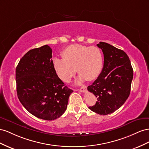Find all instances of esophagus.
I'll return each instance as SVG.
<instances>
[{
	"label": "esophagus",
	"instance_id": "34e87169",
	"mask_svg": "<svg viewBox=\"0 0 149 149\" xmlns=\"http://www.w3.org/2000/svg\"><path fill=\"white\" fill-rule=\"evenodd\" d=\"M86 89H87V87L86 86H83L82 87L80 88L79 91L80 92H86Z\"/></svg>",
	"mask_w": 149,
	"mask_h": 149
}]
</instances>
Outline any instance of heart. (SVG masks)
<instances>
[{"label": "heart", "instance_id": "obj_1", "mask_svg": "<svg viewBox=\"0 0 149 149\" xmlns=\"http://www.w3.org/2000/svg\"><path fill=\"white\" fill-rule=\"evenodd\" d=\"M63 58H55L54 69L63 82L69 83L77 70L80 74L78 83L92 81L100 74L103 67V55L99 48L80 44L67 47L62 53Z\"/></svg>", "mask_w": 149, "mask_h": 149}]
</instances>
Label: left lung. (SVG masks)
Returning <instances> with one entry per match:
<instances>
[{
    "label": "left lung",
    "mask_w": 149,
    "mask_h": 149,
    "mask_svg": "<svg viewBox=\"0 0 149 149\" xmlns=\"http://www.w3.org/2000/svg\"><path fill=\"white\" fill-rule=\"evenodd\" d=\"M97 45L104 54V67L98 78L87 87L97 97L96 104L88 109L105 116L119 109L128 99L133 69L124 51L103 42Z\"/></svg>",
    "instance_id": "obj_1"
}]
</instances>
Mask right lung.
Here are the masks:
<instances>
[{"instance_id": "add662e5", "label": "right lung", "mask_w": 149, "mask_h": 149, "mask_svg": "<svg viewBox=\"0 0 149 149\" xmlns=\"http://www.w3.org/2000/svg\"><path fill=\"white\" fill-rule=\"evenodd\" d=\"M52 52L47 45L29 50L15 70L17 93L21 104L33 116L46 120L56 119L65 112L73 92L57 75Z\"/></svg>"}]
</instances>
